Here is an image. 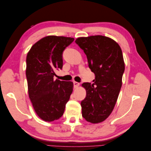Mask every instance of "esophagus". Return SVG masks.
I'll return each instance as SVG.
<instances>
[{"label": "esophagus", "mask_w": 151, "mask_h": 151, "mask_svg": "<svg viewBox=\"0 0 151 151\" xmlns=\"http://www.w3.org/2000/svg\"><path fill=\"white\" fill-rule=\"evenodd\" d=\"M79 85H80V84L79 83H77V82H76V81L74 82V88H77V87H78Z\"/></svg>", "instance_id": "esophagus-1"}]
</instances>
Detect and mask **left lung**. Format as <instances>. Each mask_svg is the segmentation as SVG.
Listing matches in <instances>:
<instances>
[{
  "instance_id": "8db88e82",
  "label": "left lung",
  "mask_w": 151,
  "mask_h": 151,
  "mask_svg": "<svg viewBox=\"0 0 151 151\" xmlns=\"http://www.w3.org/2000/svg\"><path fill=\"white\" fill-rule=\"evenodd\" d=\"M75 42L86 55L95 75L93 84H82L86 90L81 103L82 115L89 122L100 123L112 112L122 88L125 70L122 51L115 41L101 35L78 38Z\"/></svg>"
}]
</instances>
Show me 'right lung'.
<instances>
[{
	"label": "right lung",
	"instance_id": "obj_1",
	"mask_svg": "<svg viewBox=\"0 0 151 151\" xmlns=\"http://www.w3.org/2000/svg\"><path fill=\"white\" fill-rule=\"evenodd\" d=\"M74 39L48 36L34 44L26 57L28 94L35 112L42 120L52 122L62 115L73 91V83L56 79L62 69V54Z\"/></svg>",
	"mask_w": 151,
	"mask_h": 151
}]
</instances>
